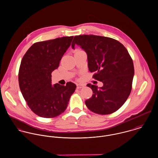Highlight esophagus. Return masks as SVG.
I'll return each mask as SVG.
<instances>
[{
    "label": "esophagus",
    "instance_id": "34e87169",
    "mask_svg": "<svg viewBox=\"0 0 158 158\" xmlns=\"http://www.w3.org/2000/svg\"><path fill=\"white\" fill-rule=\"evenodd\" d=\"M77 89H81V88H84L85 86V85H83V84H77Z\"/></svg>",
    "mask_w": 158,
    "mask_h": 158
}]
</instances>
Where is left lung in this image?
<instances>
[{"mask_svg":"<svg viewBox=\"0 0 158 158\" xmlns=\"http://www.w3.org/2000/svg\"><path fill=\"white\" fill-rule=\"evenodd\" d=\"M80 46L88 56L93 78L102 81L103 86L88 84L93 92L85 104L91 111L106 115L117 111L128 98L135 69L133 60L124 45L111 38L96 35L75 36L72 43Z\"/></svg>","mask_w":158,"mask_h":158,"instance_id":"left-lung-1","label":"left lung"}]
</instances>
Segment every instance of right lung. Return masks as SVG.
Masks as SVG:
<instances>
[{"mask_svg":"<svg viewBox=\"0 0 158 158\" xmlns=\"http://www.w3.org/2000/svg\"><path fill=\"white\" fill-rule=\"evenodd\" d=\"M73 36L38 42L27 51L19 71V84L23 97L31 111L40 117L52 118L63 113L77 86L52 85V72L70 47Z\"/></svg>","mask_w":158,"mask_h":158,"instance_id":"add662e5","label":"right lung"}]
</instances>
